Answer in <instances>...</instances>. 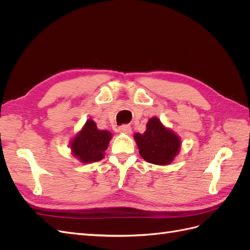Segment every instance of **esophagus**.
I'll list each match as a JSON object with an SVG mask.
<instances>
[{"label": "esophagus", "instance_id": "obj_1", "mask_svg": "<svg viewBox=\"0 0 250 250\" xmlns=\"http://www.w3.org/2000/svg\"><path fill=\"white\" fill-rule=\"evenodd\" d=\"M119 131L124 134H130L131 133V127L129 125H123L119 127Z\"/></svg>", "mask_w": 250, "mask_h": 250}]
</instances>
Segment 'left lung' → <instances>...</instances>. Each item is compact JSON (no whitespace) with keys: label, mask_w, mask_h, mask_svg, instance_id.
I'll return each mask as SVG.
<instances>
[{"label":"left lung","mask_w":250,"mask_h":250,"mask_svg":"<svg viewBox=\"0 0 250 250\" xmlns=\"http://www.w3.org/2000/svg\"><path fill=\"white\" fill-rule=\"evenodd\" d=\"M133 138L144 160L158 166L170 165L181 146V139L156 117L148 120L145 132L135 133Z\"/></svg>","instance_id":"8db88e82"}]
</instances>
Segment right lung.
I'll return each mask as SVG.
<instances>
[{"instance_id": "right-lung-1", "label": "right lung", "mask_w": 250, "mask_h": 250, "mask_svg": "<svg viewBox=\"0 0 250 250\" xmlns=\"http://www.w3.org/2000/svg\"><path fill=\"white\" fill-rule=\"evenodd\" d=\"M112 138L108 130H100L92 119H87L81 129L70 141L72 154L82 164L101 161Z\"/></svg>"}]
</instances>
